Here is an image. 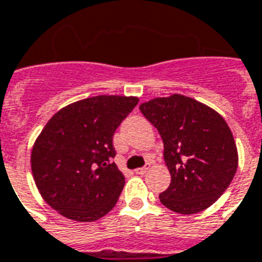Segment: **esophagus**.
I'll return each mask as SVG.
<instances>
[{"instance_id":"34e87169","label":"esophagus","mask_w":262,"mask_h":262,"mask_svg":"<svg viewBox=\"0 0 262 262\" xmlns=\"http://www.w3.org/2000/svg\"><path fill=\"white\" fill-rule=\"evenodd\" d=\"M149 168H150V164H146L145 167H142V168H137V169H136V173H137V175H144V173H145V172H148L149 171Z\"/></svg>"}]
</instances>
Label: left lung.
<instances>
[{"label":"left lung","instance_id":"left-lung-1","mask_svg":"<svg viewBox=\"0 0 262 262\" xmlns=\"http://www.w3.org/2000/svg\"><path fill=\"white\" fill-rule=\"evenodd\" d=\"M140 110L164 142L171 184L159 195L161 203L183 215L214 205L238 168L237 145L223 117L182 94L153 98Z\"/></svg>","mask_w":262,"mask_h":262}]
</instances>
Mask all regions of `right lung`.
<instances>
[{"label":"right lung","mask_w":262,"mask_h":262,"mask_svg":"<svg viewBox=\"0 0 262 262\" xmlns=\"http://www.w3.org/2000/svg\"><path fill=\"white\" fill-rule=\"evenodd\" d=\"M137 103V97L86 98L64 106L42 127L32 146V175L60 215L94 222L116 206L125 176L112 161L113 136Z\"/></svg>","instance_id":"add662e5"}]
</instances>
